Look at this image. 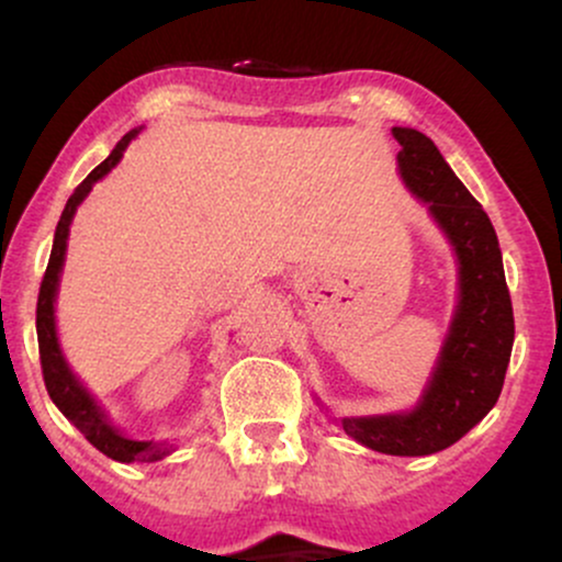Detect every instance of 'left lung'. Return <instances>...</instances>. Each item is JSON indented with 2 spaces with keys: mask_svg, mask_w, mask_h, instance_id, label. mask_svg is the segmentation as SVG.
Returning <instances> with one entry per match:
<instances>
[{
  "mask_svg": "<svg viewBox=\"0 0 562 562\" xmlns=\"http://www.w3.org/2000/svg\"><path fill=\"white\" fill-rule=\"evenodd\" d=\"M391 132L402 145L396 160L404 184L428 203L454 248L457 306L420 402L409 412L344 417L340 425L367 449L425 457L460 441L492 412L505 383L515 319L499 240L486 211L449 169L434 139L417 128L393 126Z\"/></svg>",
  "mask_w": 562,
  "mask_h": 562,
  "instance_id": "obj_1",
  "label": "left lung"
}]
</instances>
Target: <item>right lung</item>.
<instances>
[{"label": "right lung", "mask_w": 562, "mask_h": 562, "mask_svg": "<svg viewBox=\"0 0 562 562\" xmlns=\"http://www.w3.org/2000/svg\"><path fill=\"white\" fill-rule=\"evenodd\" d=\"M137 137V128L124 134L119 145L113 147V153L102 160L97 169L89 173L83 182L76 187L74 195L68 198L66 209H63L60 222L55 229V243L53 254H49L47 272H44L42 288H38V301H36V338H38V359H42V375L44 385H47L49 398H53L57 409L68 417L76 428L81 430L83 438L92 443L94 449H100L102 454L111 457L115 462H158L166 454H171L173 443L169 441H137V438H128L121 434V428H115L111 417L105 415L100 404L94 402V396L81 385V380L74 375L66 357H63L60 344H57V327H55V299H57V285H60V272L63 261H66V248H68V232L70 222H74L76 209L81 205V200L89 195L94 182H100L108 171L119 164L124 156L126 145Z\"/></svg>", "instance_id": "right-lung-1"}]
</instances>
